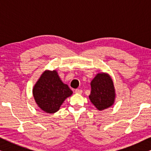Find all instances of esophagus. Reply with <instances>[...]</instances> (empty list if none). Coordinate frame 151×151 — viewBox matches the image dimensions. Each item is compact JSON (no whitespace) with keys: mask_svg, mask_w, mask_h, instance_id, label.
Wrapping results in <instances>:
<instances>
[{"mask_svg":"<svg viewBox=\"0 0 151 151\" xmlns=\"http://www.w3.org/2000/svg\"><path fill=\"white\" fill-rule=\"evenodd\" d=\"M75 93H77V94H82V91L81 89H76L75 91Z\"/></svg>","mask_w":151,"mask_h":151,"instance_id":"1","label":"esophagus"}]
</instances>
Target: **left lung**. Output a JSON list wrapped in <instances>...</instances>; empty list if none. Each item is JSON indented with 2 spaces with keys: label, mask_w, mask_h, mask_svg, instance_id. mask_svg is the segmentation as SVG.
<instances>
[{
  "label": "left lung",
  "mask_w": 151,
  "mask_h": 151,
  "mask_svg": "<svg viewBox=\"0 0 151 151\" xmlns=\"http://www.w3.org/2000/svg\"><path fill=\"white\" fill-rule=\"evenodd\" d=\"M91 91L88 98L99 111H103L113 106L116 93L112 78L107 73H97L91 82Z\"/></svg>",
  "instance_id": "left-lung-1"
}]
</instances>
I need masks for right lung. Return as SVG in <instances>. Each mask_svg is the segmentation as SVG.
I'll return each mask as SVG.
<instances>
[{"mask_svg":"<svg viewBox=\"0 0 151 151\" xmlns=\"http://www.w3.org/2000/svg\"><path fill=\"white\" fill-rule=\"evenodd\" d=\"M32 93L41 110L47 113H55L73 91L63 83L56 70H45L34 84Z\"/></svg>","mask_w":151,"mask_h":151,"instance_id":"right-lung-1","label":"right lung"}]
</instances>
